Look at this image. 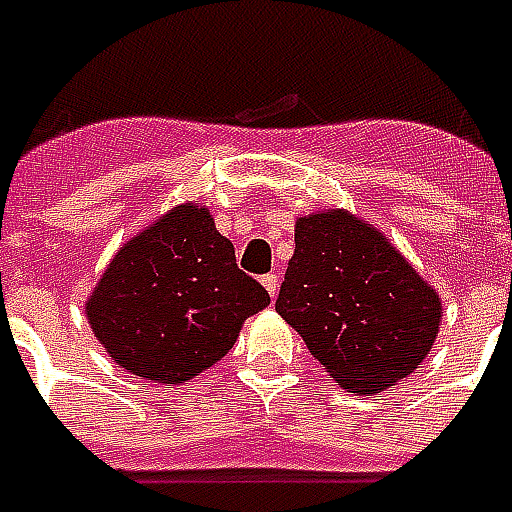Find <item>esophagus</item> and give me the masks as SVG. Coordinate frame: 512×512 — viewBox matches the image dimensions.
I'll list each match as a JSON object with an SVG mask.
<instances>
[{"label":"esophagus","instance_id":"esophagus-1","mask_svg":"<svg viewBox=\"0 0 512 512\" xmlns=\"http://www.w3.org/2000/svg\"><path fill=\"white\" fill-rule=\"evenodd\" d=\"M260 282H263V287L268 290V295H271V298H276V293H279V276L266 274L263 279H260Z\"/></svg>","mask_w":512,"mask_h":512}]
</instances>
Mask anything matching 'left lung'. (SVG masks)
Segmentation results:
<instances>
[{"instance_id": "left-lung-1", "label": "left lung", "mask_w": 512, "mask_h": 512, "mask_svg": "<svg viewBox=\"0 0 512 512\" xmlns=\"http://www.w3.org/2000/svg\"><path fill=\"white\" fill-rule=\"evenodd\" d=\"M276 312L350 393H380L404 380L439 331L437 293L347 211L298 219Z\"/></svg>"}]
</instances>
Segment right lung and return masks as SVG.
<instances>
[{
	"instance_id": "1",
	"label": "right lung",
	"mask_w": 512,
	"mask_h": 512,
	"mask_svg": "<svg viewBox=\"0 0 512 512\" xmlns=\"http://www.w3.org/2000/svg\"><path fill=\"white\" fill-rule=\"evenodd\" d=\"M268 304L211 214L189 203L121 246L86 314L121 369L176 385L227 355L241 323Z\"/></svg>"
}]
</instances>
